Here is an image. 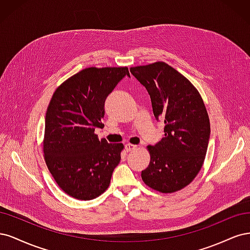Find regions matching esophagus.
Returning <instances> with one entry per match:
<instances>
[{
	"label": "esophagus",
	"instance_id": "obj_1",
	"mask_svg": "<svg viewBox=\"0 0 250 250\" xmlns=\"http://www.w3.org/2000/svg\"><path fill=\"white\" fill-rule=\"evenodd\" d=\"M125 150L126 151H132V150H135L136 148H137V146H134V144H130V143H127V144H125Z\"/></svg>",
	"mask_w": 250,
	"mask_h": 250
}]
</instances>
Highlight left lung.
<instances>
[{
    "label": "left lung",
    "instance_id": "8db88e82",
    "mask_svg": "<svg viewBox=\"0 0 250 250\" xmlns=\"http://www.w3.org/2000/svg\"><path fill=\"white\" fill-rule=\"evenodd\" d=\"M147 90L157 122L165 125L164 138L147 146L150 162L141 172L148 187L162 193L185 188L199 172L211 127L196 88L164 62L130 68Z\"/></svg>",
    "mask_w": 250,
    "mask_h": 250
}]
</instances>
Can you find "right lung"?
I'll return each mask as SVG.
<instances>
[{
  "label": "right lung",
  "instance_id": "right-lung-1",
  "mask_svg": "<svg viewBox=\"0 0 250 250\" xmlns=\"http://www.w3.org/2000/svg\"><path fill=\"white\" fill-rule=\"evenodd\" d=\"M126 67H89L61 84L45 115L43 152L47 168L69 196L90 200L110 185L123 143L98 139L104 101L125 77Z\"/></svg>",
  "mask_w": 250,
  "mask_h": 250
}]
</instances>
